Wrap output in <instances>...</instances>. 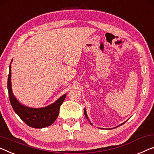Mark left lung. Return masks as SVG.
Returning a JSON list of instances; mask_svg holds the SVG:
<instances>
[{"mask_svg":"<svg viewBox=\"0 0 154 154\" xmlns=\"http://www.w3.org/2000/svg\"><path fill=\"white\" fill-rule=\"evenodd\" d=\"M84 114H85V117L87 118V119H88V115H87V113H86V110H85H85H84ZM89 120V119H88ZM124 123H125V122H124ZM91 124V123H90ZM124 124V123L123 124ZM122 124H121V125H122Z\"/></svg>","mask_w":154,"mask_h":154,"instance_id":"8db88e82","label":"left lung"}]
</instances>
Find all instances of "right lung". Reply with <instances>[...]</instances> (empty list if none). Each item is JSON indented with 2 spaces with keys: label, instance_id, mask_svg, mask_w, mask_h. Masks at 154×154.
<instances>
[{
  "label": "right lung",
  "instance_id": "1",
  "mask_svg": "<svg viewBox=\"0 0 154 154\" xmlns=\"http://www.w3.org/2000/svg\"><path fill=\"white\" fill-rule=\"evenodd\" d=\"M8 90L10 103L14 112L28 126L35 128L47 127L55 121L58 117L60 106L66 97V94H64L54 103L43 108H30L23 106L17 101L12 94L11 85V65H10V73L8 79Z\"/></svg>",
  "mask_w": 154,
  "mask_h": 154
}]
</instances>
